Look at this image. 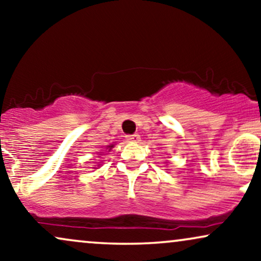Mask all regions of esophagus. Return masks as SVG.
Listing matches in <instances>:
<instances>
[{
    "mask_svg": "<svg viewBox=\"0 0 261 261\" xmlns=\"http://www.w3.org/2000/svg\"><path fill=\"white\" fill-rule=\"evenodd\" d=\"M126 140L130 141V142H137L140 140L139 134H134V135H127Z\"/></svg>",
    "mask_w": 261,
    "mask_h": 261,
    "instance_id": "1",
    "label": "esophagus"
}]
</instances>
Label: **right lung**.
<instances>
[{
  "instance_id": "right-lung-1",
  "label": "right lung",
  "mask_w": 261,
  "mask_h": 261,
  "mask_svg": "<svg viewBox=\"0 0 261 261\" xmlns=\"http://www.w3.org/2000/svg\"><path fill=\"white\" fill-rule=\"evenodd\" d=\"M108 148H109V149H112V148H113V145H110V146H108Z\"/></svg>"
}]
</instances>
